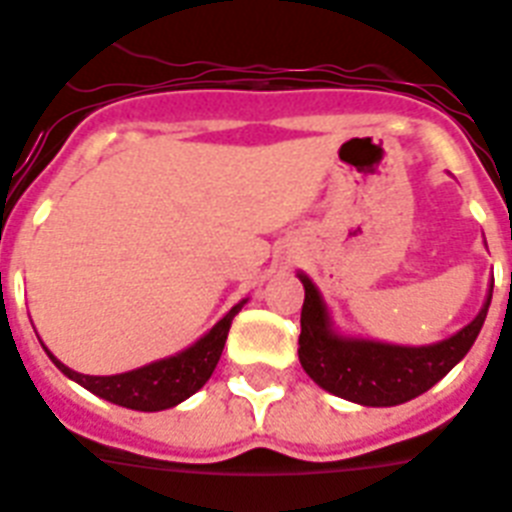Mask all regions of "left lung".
Returning a JSON list of instances; mask_svg holds the SVG:
<instances>
[{"label":"left lung","instance_id":"8db88e82","mask_svg":"<svg viewBox=\"0 0 512 512\" xmlns=\"http://www.w3.org/2000/svg\"><path fill=\"white\" fill-rule=\"evenodd\" d=\"M299 278L305 284L299 318V363L326 392L368 407L402 405L442 381L468 355L492 302L489 294L481 313L444 342L431 347H392L336 336L328 328L326 305L318 289L310 284V278Z\"/></svg>","mask_w":512,"mask_h":512}]
</instances>
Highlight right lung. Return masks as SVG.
<instances>
[{
    "instance_id": "obj_1",
    "label": "right lung",
    "mask_w": 512,
    "mask_h": 512,
    "mask_svg": "<svg viewBox=\"0 0 512 512\" xmlns=\"http://www.w3.org/2000/svg\"><path fill=\"white\" fill-rule=\"evenodd\" d=\"M242 305L244 302L231 307L226 318L210 328V334L202 336L194 347H189L181 355L165 357V360L149 363L144 368H136V371L118 373V376H83V373L70 371L68 365H62L47 347L44 350L65 376L78 381L91 394H97L107 402H115L120 407L155 413V410H168V407L184 402L186 397H191L197 389L205 386V381L213 376L215 365H218L220 352L226 347L231 321L242 310Z\"/></svg>"
}]
</instances>
